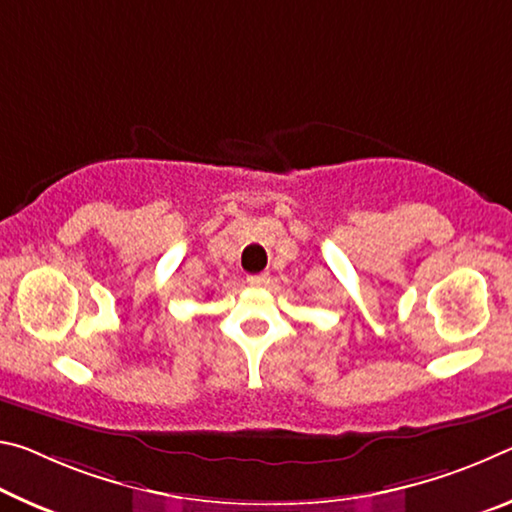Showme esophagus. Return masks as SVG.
Here are the masks:
<instances>
[{"mask_svg": "<svg viewBox=\"0 0 512 512\" xmlns=\"http://www.w3.org/2000/svg\"><path fill=\"white\" fill-rule=\"evenodd\" d=\"M247 283H249V286H254V288H263V286H267V283H270V274H267V272L249 274Z\"/></svg>", "mask_w": 512, "mask_h": 512, "instance_id": "1", "label": "esophagus"}]
</instances>
